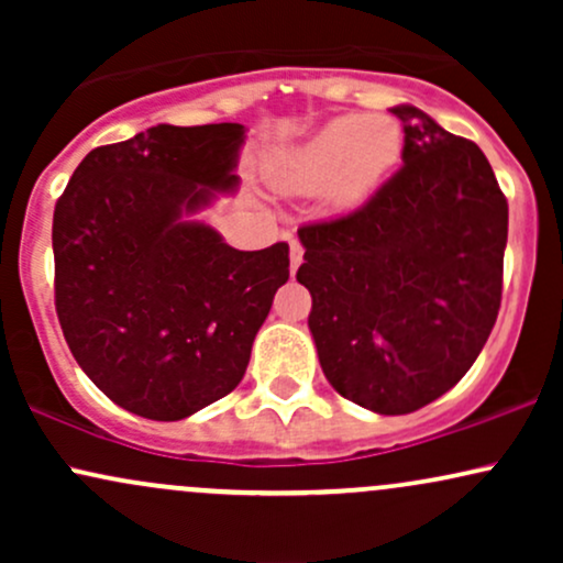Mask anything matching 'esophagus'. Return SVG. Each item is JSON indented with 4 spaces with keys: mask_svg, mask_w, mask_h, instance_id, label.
<instances>
[{
    "mask_svg": "<svg viewBox=\"0 0 563 563\" xmlns=\"http://www.w3.org/2000/svg\"><path fill=\"white\" fill-rule=\"evenodd\" d=\"M301 262H303V249H301V243H299V241H290V273H296Z\"/></svg>",
    "mask_w": 563,
    "mask_h": 563,
    "instance_id": "obj_1",
    "label": "esophagus"
}]
</instances>
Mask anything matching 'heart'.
Listing matches in <instances>:
<instances>
[{
    "label": "heart",
    "instance_id": "obj_1",
    "mask_svg": "<svg viewBox=\"0 0 563 563\" xmlns=\"http://www.w3.org/2000/svg\"><path fill=\"white\" fill-rule=\"evenodd\" d=\"M399 151L402 129L394 119L341 115L283 158L275 183L288 192L325 187L328 203L354 209L373 196L386 172L397 164Z\"/></svg>",
    "mask_w": 563,
    "mask_h": 563
}]
</instances>
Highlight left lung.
<instances>
[{"instance_id": "1", "label": "left lung", "mask_w": 563, "mask_h": 563, "mask_svg": "<svg viewBox=\"0 0 563 563\" xmlns=\"http://www.w3.org/2000/svg\"><path fill=\"white\" fill-rule=\"evenodd\" d=\"M399 169L363 209L303 224L296 280L341 397L378 416L434 402L468 373L497 320L508 200L479 145L397 106Z\"/></svg>"}]
</instances>
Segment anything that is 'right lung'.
Returning <instances> with one entry per match:
<instances>
[{
	"instance_id": "obj_1",
	"label": "right lung",
	"mask_w": 563,
	"mask_h": 563,
	"mask_svg": "<svg viewBox=\"0 0 563 563\" xmlns=\"http://www.w3.org/2000/svg\"><path fill=\"white\" fill-rule=\"evenodd\" d=\"M243 124H158L95 147L55 206V309L92 384L183 421L241 384L288 243L238 251L192 214L238 190Z\"/></svg>"
}]
</instances>
